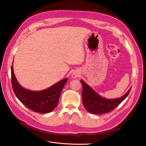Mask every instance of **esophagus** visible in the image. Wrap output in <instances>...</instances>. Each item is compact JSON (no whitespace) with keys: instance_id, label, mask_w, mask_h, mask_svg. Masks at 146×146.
<instances>
[{"instance_id":"1","label":"esophagus","mask_w":146,"mask_h":146,"mask_svg":"<svg viewBox=\"0 0 146 146\" xmlns=\"http://www.w3.org/2000/svg\"><path fill=\"white\" fill-rule=\"evenodd\" d=\"M79 76V73L77 71H74L73 72V73L72 74V77L73 78H77Z\"/></svg>"}]
</instances>
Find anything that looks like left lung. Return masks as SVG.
<instances>
[{
    "mask_svg": "<svg viewBox=\"0 0 146 146\" xmlns=\"http://www.w3.org/2000/svg\"><path fill=\"white\" fill-rule=\"evenodd\" d=\"M83 86L82 100L83 105L88 112L92 114H104L112 111L116 108L129 94L131 88L127 93L121 98L107 99L100 96L89 85L80 80Z\"/></svg>",
    "mask_w": 146,
    "mask_h": 146,
    "instance_id": "8db88e82",
    "label": "left lung"
}]
</instances>
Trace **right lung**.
<instances>
[{
    "label": "right lung",
    "instance_id": "obj_1",
    "mask_svg": "<svg viewBox=\"0 0 146 146\" xmlns=\"http://www.w3.org/2000/svg\"><path fill=\"white\" fill-rule=\"evenodd\" d=\"M11 84L17 98L26 107L33 111L47 113L54 110L58 104L61 92L68 81L66 78L46 90L33 91L24 89L17 82L11 66Z\"/></svg>",
    "mask_w": 146,
    "mask_h": 146
}]
</instances>
